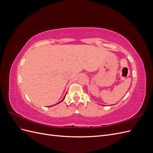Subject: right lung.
Masks as SVG:
<instances>
[{
	"label": "right lung",
	"instance_id": "1",
	"mask_svg": "<svg viewBox=\"0 0 153 153\" xmlns=\"http://www.w3.org/2000/svg\"><path fill=\"white\" fill-rule=\"evenodd\" d=\"M64 98H65V96H64V98H63V100H62V101H59V103H61V101H63V100H64ZM58 103H57V104H58Z\"/></svg>",
	"mask_w": 153,
	"mask_h": 153
}]
</instances>
